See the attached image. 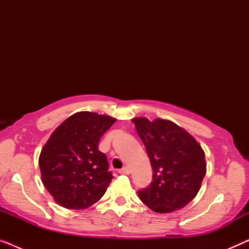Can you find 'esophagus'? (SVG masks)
I'll list each match as a JSON object with an SVG mask.
<instances>
[{
  "label": "esophagus",
  "mask_w": 249,
  "mask_h": 249,
  "mask_svg": "<svg viewBox=\"0 0 249 249\" xmlns=\"http://www.w3.org/2000/svg\"><path fill=\"white\" fill-rule=\"evenodd\" d=\"M119 173H121V175H130V169L127 168V166H124V168H122Z\"/></svg>",
  "instance_id": "1"
}]
</instances>
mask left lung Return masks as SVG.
<instances>
[{
    "instance_id": "obj_1",
    "label": "left lung",
    "mask_w": 249,
    "mask_h": 249,
    "mask_svg": "<svg viewBox=\"0 0 249 249\" xmlns=\"http://www.w3.org/2000/svg\"><path fill=\"white\" fill-rule=\"evenodd\" d=\"M153 169L147 188L139 198L158 213L182 209L197 195L206 173L205 154L185 129L163 119H132Z\"/></svg>"
}]
</instances>
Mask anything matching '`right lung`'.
Instances as JSON below:
<instances>
[{
	"instance_id": "obj_1",
	"label": "right lung",
	"mask_w": 249,
	"mask_h": 249,
	"mask_svg": "<svg viewBox=\"0 0 249 249\" xmlns=\"http://www.w3.org/2000/svg\"><path fill=\"white\" fill-rule=\"evenodd\" d=\"M114 122L107 115L78 112L51 135L40 152L39 169L44 186L61 206L87 209L107 192L113 176L98 142Z\"/></svg>"
}]
</instances>
